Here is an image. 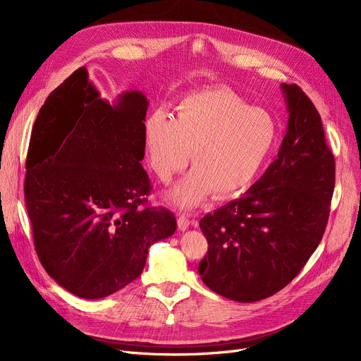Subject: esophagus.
I'll list each match as a JSON object with an SVG mask.
<instances>
[{
    "mask_svg": "<svg viewBox=\"0 0 361 361\" xmlns=\"http://www.w3.org/2000/svg\"><path fill=\"white\" fill-rule=\"evenodd\" d=\"M177 223H178V229H180V231L189 229V226H190V220H189V217L185 216V214H178Z\"/></svg>",
    "mask_w": 361,
    "mask_h": 361,
    "instance_id": "1",
    "label": "esophagus"
}]
</instances>
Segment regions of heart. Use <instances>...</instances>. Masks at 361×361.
Returning a JSON list of instances; mask_svg holds the SVG:
<instances>
[{
	"instance_id": "b5f03b06",
	"label": "heart",
	"mask_w": 361,
	"mask_h": 361,
	"mask_svg": "<svg viewBox=\"0 0 361 361\" xmlns=\"http://www.w3.org/2000/svg\"><path fill=\"white\" fill-rule=\"evenodd\" d=\"M278 135L275 120L224 87H202L180 99L176 116L162 110L145 120V145L156 176L168 183L189 162L193 169L169 192L192 208L209 192L229 197L252 183Z\"/></svg>"
}]
</instances>
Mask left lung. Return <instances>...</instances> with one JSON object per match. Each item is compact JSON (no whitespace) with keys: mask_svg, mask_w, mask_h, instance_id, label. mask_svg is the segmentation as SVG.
<instances>
[{"mask_svg":"<svg viewBox=\"0 0 361 361\" xmlns=\"http://www.w3.org/2000/svg\"><path fill=\"white\" fill-rule=\"evenodd\" d=\"M281 89L288 123L278 157L241 197L199 221L208 241L199 275L243 303L275 295L300 272L324 235L335 189L322 117L299 86Z\"/></svg>","mask_w":361,"mask_h":361,"instance_id":"1","label":"left lung"}]
</instances>
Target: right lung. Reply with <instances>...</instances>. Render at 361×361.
Listing matches in <instances>:
<instances>
[{"label":"right lung","mask_w":361,"mask_h":361,"mask_svg":"<svg viewBox=\"0 0 361 361\" xmlns=\"http://www.w3.org/2000/svg\"><path fill=\"white\" fill-rule=\"evenodd\" d=\"M147 109L140 90L102 99L82 66L50 93L34 123L23 190L35 251L78 298L102 299L132 283L150 245L177 229L169 209L147 204Z\"/></svg>","instance_id":"1"}]
</instances>
